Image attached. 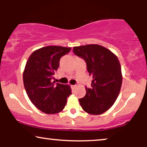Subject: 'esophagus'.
Listing matches in <instances>:
<instances>
[{"label": "esophagus", "mask_w": 147, "mask_h": 147, "mask_svg": "<svg viewBox=\"0 0 147 147\" xmlns=\"http://www.w3.org/2000/svg\"><path fill=\"white\" fill-rule=\"evenodd\" d=\"M71 87L72 90H74L76 87H77V86H76V85H71Z\"/></svg>", "instance_id": "34e87169"}]
</instances>
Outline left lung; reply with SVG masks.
Masks as SVG:
<instances>
[{
  "label": "left lung",
  "mask_w": 147,
  "mask_h": 147,
  "mask_svg": "<svg viewBox=\"0 0 147 147\" xmlns=\"http://www.w3.org/2000/svg\"><path fill=\"white\" fill-rule=\"evenodd\" d=\"M73 51L85 60L87 71L93 78L92 87L86 88V96L79 99L80 106L88 114H103L120 93L122 75L119 60L110 50L98 44L74 47Z\"/></svg>",
  "instance_id": "obj_1"
}]
</instances>
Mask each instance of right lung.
<instances>
[{
  "instance_id": "add662e5",
  "label": "right lung",
  "mask_w": 147,
  "mask_h": 147,
  "mask_svg": "<svg viewBox=\"0 0 147 147\" xmlns=\"http://www.w3.org/2000/svg\"><path fill=\"white\" fill-rule=\"evenodd\" d=\"M71 47L46 46L35 50L29 56L23 71V83L27 96L34 106L44 113L61 112L71 95L69 85L52 83L59 59Z\"/></svg>"
}]
</instances>
